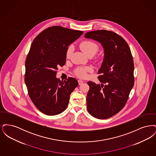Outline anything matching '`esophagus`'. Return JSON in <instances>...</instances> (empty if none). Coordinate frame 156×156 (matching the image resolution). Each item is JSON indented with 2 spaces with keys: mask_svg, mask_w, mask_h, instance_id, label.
I'll list each match as a JSON object with an SVG mask.
<instances>
[{
  "mask_svg": "<svg viewBox=\"0 0 156 156\" xmlns=\"http://www.w3.org/2000/svg\"><path fill=\"white\" fill-rule=\"evenodd\" d=\"M78 84H79V85H81L82 83L83 82V81H82L81 80H79L78 81Z\"/></svg>",
  "mask_w": 156,
  "mask_h": 156,
  "instance_id": "obj_1",
  "label": "esophagus"
}]
</instances>
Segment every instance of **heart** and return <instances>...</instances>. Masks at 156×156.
I'll list each match as a JSON object with an SVG mask.
<instances>
[{
  "label": "heart",
  "mask_w": 156,
  "mask_h": 156,
  "mask_svg": "<svg viewBox=\"0 0 156 156\" xmlns=\"http://www.w3.org/2000/svg\"><path fill=\"white\" fill-rule=\"evenodd\" d=\"M80 47L81 48L82 50L85 52L87 55H94L99 50V46L96 43L90 41V40H85L81 42L80 44ZM74 51V48L73 45H69L67 48L66 51V58H69ZM92 68L89 66H83V67H78L74 69L75 75H76L79 78H86L88 75V73L92 71Z\"/></svg>",
  "instance_id": "obj_1"
}]
</instances>
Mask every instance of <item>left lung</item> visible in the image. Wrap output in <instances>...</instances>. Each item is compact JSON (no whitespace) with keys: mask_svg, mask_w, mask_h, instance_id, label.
Returning a JSON list of instances; mask_svg holds the SVG:
<instances>
[{"mask_svg":"<svg viewBox=\"0 0 156 156\" xmlns=\"http://www.w3.org/2000/svg\"><path fill=\"white\" fill-rule=\"evenodd\" d=\"M85 37L100 42L105 57L98 74L102 83L88 82L87 104L92 116L106 119L114 116L125 106L133 87L134 62L130 49L125 39L114 31H89Z\"/></svg>","mask_w":156,"mask_h":156,"instance_id":"8db88e82","label":"left lung"}]
</instances>
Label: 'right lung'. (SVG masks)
<instances>
[{"label":"right lung","instance_id":"1","mask_svg":"<svg viewBox=\"0 0 156 156\" xmlns=\"http://www.w3.org/2000/svg\"><path fill=\"white\" fill-rule=\"evenodd\" d=\"M60 26L49 27L34 39L25 62L24 81L29 95L37 109L47 115H56L67 108L70 95L78 83L68 77L56 78L57 67L66 61L68 45L83 34Z\"/></svg>","mask_w":156,"mask_h":156}]
</instances>
